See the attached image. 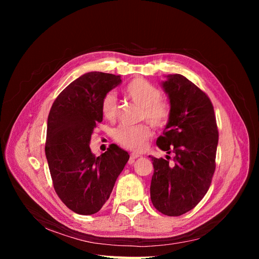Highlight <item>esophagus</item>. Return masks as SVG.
Listing matches in <instances>:
<instances>
[{
    "label": "esophagus",
    "mask_w": 259,
    "mask_h": 259,
    "mask_svg": "<svg viewBox=\"0 0 259 259\" xmlns=\"http://www.w3.org/2000/svg\"><path fill=\"white\" fill-rule=\"evenodd\" d=\"M139 154H137V153H131V155H130V163H133L134 162L136 159H138L139 158Z\"/></svg>",
    "instance_id": "obj_1"
}]
</instances>
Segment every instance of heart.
I'll use <instances>...</instances> for the list:
<instances>
[{"label": "heart", "instance_id": "obj_1", "mask_svg": "<svg viewBox=\"0 0 259 259\" xmlns=\"http://www.w3.org/2000/svg\"><path fill=\"white\" fill-rule=\"evenodd\" d=\"M132 101L142 107L140 120H147L152 126L162 130L168 124L171 116L169 103L161 98L162 93L152 83L142 77L132 80L124 90ZM119 110L115 94H106L101 100V113L108 120H113ZM152 131L148 123L138 125H120L113 132L115 142L124 148L133 151H140L145 148L147 140L151 137Z\"/></svg>", "mask_w": 259, "mask_h": 259}]
</instances>
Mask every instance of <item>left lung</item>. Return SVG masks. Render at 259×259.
I'll use <instances>...</instances> for the list:
<instances>
[{"mask_svg": "<svg viewBox=\"0 0 259 259\" xmlns=\"http://www.w3.org/2000/svg\"><path fill=\"white\" fill-rule=\"evenodd\" d=\"M171 116L156 145L174 153V163L151 156L153 206L167 216H180L204 198L216 167L218 128L214 107L205 92L182 74L163 82Z\"/></svg>", "mask_w": 259, "mask_h": 259, "instance_id": "obj_1", "label": "left lung"}]
</instances>
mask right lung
Returning a JSON list of instances; mask_svg holds the SVG:
<instances>
[{"mask_svg": "<svg viewBox=\"0 0 259 259\" xmlns=\"http://www.w3.org/2000/svg\"><path fill=\"white\" fill-rule=\"evenodd\" d=\"M120 83V75L89 72L69 84L51 108L46 159L55 191L76 214L92 215L103 207L130 159L114 144L97 158L90 148L93 131L103 121L101 100Z\"/></svg>", "mask_w": 259, "mask_h": 259, "instance_id": "1", "label": "right lung"}]
</instances>
